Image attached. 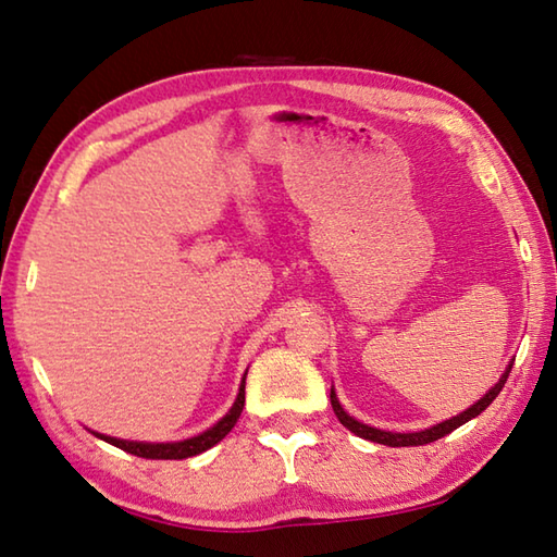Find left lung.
<instances>
[{
    "label": "left lung",
    "mask_w": 557,
    "mask_h": 557,
    "mask_svg": "<svg viewBox=\"0 0 557 557\" xmlns=\"http://www.w3.org/2000/svg\"><path fill=\"white\" fill-rule=\"evenodd\" d=\"M511 364H515V362L507 364L505 374L499 376L497 384H495L493 388H490L481 400L473 403L471 408H466L463 412H459V416H454V418H449V420L432 424V428L420 430V432H386V430L369 428V424L355 420V418L350 416V412H345V408L341 406V400H337V396H335V388H333V386H331V406H333V410H335L337 420H341L347 430L355 432L357 437L369 440V442H376V444H386V446H422V444H430V442H437V440L446 437V434L454 432L456 428H461V424H466L468 420H473V418L481 416V412L490 406V403H493V400L499 396V391H503V386L507 384V376H509V372H511Z\"/></svg>",
    "instance_id": "1"
}]
</instances>
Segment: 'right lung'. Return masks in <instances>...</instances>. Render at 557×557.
<instances>
[{
  "mask_svg": "<svg viewBox=\"0 0 557 557\" xmlns=\"http://www.w3.org/2000/svg\"><path fill=\"white\" fill-rule=\"evenodd\" d=\"M248 374V369H246ZM246 374L242 379V386H238V396L234 400V406L228 408L226 416L212 424L210 430H205L200 434H195L190 440H183V442H129V440H117V437H108V434H98L91 430L94 437L103 440L108 444L117 446V449H123L127 454H135L141 456V459H163V461H176V459H190V456H198L207 449H212L216 442H222L232 428L236 424L238 416H242L244 410V403H246Z\"/></svg>",
  "mask_w": 557,
  "mask_h": 557,
  "instance_id": "1",
  "label": "right lung"
}]
</instances>
